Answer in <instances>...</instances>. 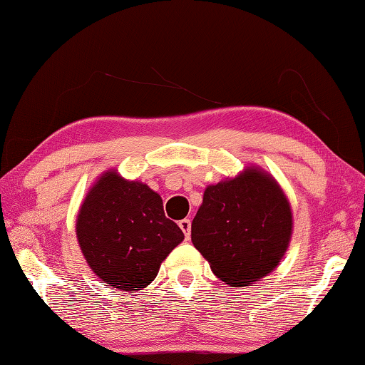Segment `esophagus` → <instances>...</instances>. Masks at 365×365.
Returning a JSON list of instances; mask_svg holds the SVG:
<instances>
[{
    "label": "esophagus",
    "instance_id": "esophagus-1",
    "mask_svg": "<svg viewBox=\"0 0 365 365\" xmlns=\"http://www.w3.org/2000/svg\"><path fill=\"white\" fill-rule=\"evenodd\" d=\"M178 225H180L182 232L185 233V238L190 240V235H191V220L190 219H183L178 222Z\"/></svg>",
    "mask_w": 365,
    "mask_h": 365
}]
</instances>
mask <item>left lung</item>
<instances>
[{
    "label": "left lung",
    "instance_id": "obj_1",
    "mask_svg": "<svg viewBox=\"0 0 365 365\" xmlns=\"http://www.w3.org/2000/svg\"><path fill=\"white\" fill-rule=\"evenodd\" d=\"M293 215L275 178L257 168L209 185L191 222V242L230 287L274 270L292 240Z\"/></svg>",
    "mask_w": 365,
    "mask_h": 365
}]
</instances>
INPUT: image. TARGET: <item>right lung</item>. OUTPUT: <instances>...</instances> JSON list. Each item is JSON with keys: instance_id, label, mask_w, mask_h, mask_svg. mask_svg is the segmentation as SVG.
Instances as JSON below:
<instances>
[{"instance_id": "right-lung-1", "label": "right lung", "mask_w": 365, "mask_h": 365, "mask_svg": "<svg viewBox=\"0 0 365 365\" xmlns=\"http://www.w3.org/2000/svg\"><path fill=\"white\" fill-rule=\"evenodd\" d=\"M76 233L91 270L122 292L150 285L160 262L185 238L180 227L165 217L156 191L115 170L104 172L86 193Z\"/></svg>"}]
</instances>
